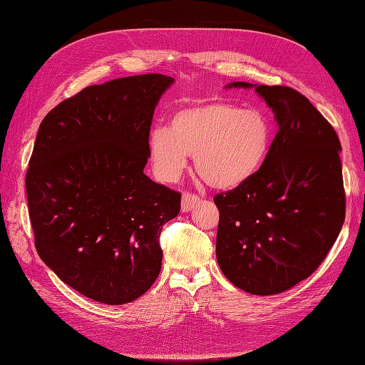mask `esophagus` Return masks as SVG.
Instances as JSON below:
<instances>
[{"label": "esophagus", "instance_id": "esophagus-1", "mask_svg": "<svg viewBox=\"0 0 365 365\" xmlns=\"http://www.w3.org/2000/svg\"><path fill=\"white\" fill-rule=\"evenodd\" d=\"M200 196L190 193V192H184L182 193V202H181V210L182 212H190L192 208H195L197 204H200Z\"/></svg>", "mask_w": 365, "mask_h": 365}]
</instances>
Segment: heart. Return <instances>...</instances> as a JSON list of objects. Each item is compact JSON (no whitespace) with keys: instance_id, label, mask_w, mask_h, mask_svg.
<instances>
[{"instance_id":"heart-1","label":"heart","mask_w":365,"mask_h":365,"mask_svg":"<svg viewBox=\"0 0 365 365\" xmlns=\"http://www.w3.org/2000/svg\"><path fill=\"white\" fill-rule=\"evenodd\" d=\"M272 141L274 128L263 111L220 101L178 109L170 129H152L149 157L163 181L178 180L195 155V169L207 184L236 189L259 172Z\"/></svg>"}]
</instances>
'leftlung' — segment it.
Masks as SVG:
<instances>
[{
	"label": "left lung",
	"instance_id": "1",
	"mask_svg": "<svg viewBox=\"0 0 365 365\" xmlns=\"http://www.w3.org/2000/svg\"><path fill=\"white\" fill-rule=\"evenodd\" d=\"M227 86L254 88L279 130L259 172L215 196L217 263L242 291L280 294L322 264L344 224L339 138L307 97L289 86Z\"/></svg>",
	"mask_w": 365,
	"mask_h": 365
}]
</instances>
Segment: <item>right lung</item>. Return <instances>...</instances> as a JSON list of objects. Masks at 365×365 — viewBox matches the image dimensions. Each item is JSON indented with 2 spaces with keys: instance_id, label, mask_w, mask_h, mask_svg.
<instances>
[{
  "instance_id": "right-lung-1",
  "label": "right lung",
  "mask_w": 365,
  "mask_h": 365,
  "mask_svg": "<svg viewBox=\"0 0 365 365\" xmlns=\"http://www.w3.org/2000/svg\"><path fill=\"white\" fill-rule=\"evenodd\" d=\"M164 74L91 85L42 120L26 190L35 247L58 277L105 304L145 294L161 271L163 225L181 193L145 175Z\"/></svg>"
}]
</instances>
